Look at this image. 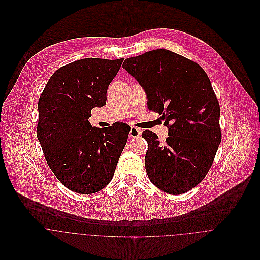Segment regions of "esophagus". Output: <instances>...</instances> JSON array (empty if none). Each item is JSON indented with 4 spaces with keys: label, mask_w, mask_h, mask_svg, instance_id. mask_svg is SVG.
<instances>
[{
    "label": "esophagus",
    "mask_w": 260,
    "mask_h": 260,
    "mask_svg": "<svg viewBox=\"0 0 260 260\" xmlns=\"http://www.w3.org/2000/svg\"><path fill=\"white\" fill-rule=\"evenodd\" d=\"M141 133H142L141 129L136 128V127H131L130 132H129V136H130V138H138L141 135Z\"/></svg>",
    "instance_id": "obj_1"
}]
</instances>
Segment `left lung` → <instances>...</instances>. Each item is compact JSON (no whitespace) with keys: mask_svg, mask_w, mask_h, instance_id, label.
<instances>
[{"mask_svg":"<svg viewBox=\"0 0 260 260\" xmlns=\"http://www.w3.org/2000/svg\"><path fill=\"white\" fill-rule=\"evenodd\" d=\"M123 68L169 131L164 143L150 130L142 133L149 179L168 194L185 193L206 176L221 142L220 106L210 80L197 63L164 49L128 58Z\"/></svg>","mask_w":260,"mask_h":260,"instance_id":"left-lung-1","label":"left lung"}]
</instances>
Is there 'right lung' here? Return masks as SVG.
<instances>
[{"label": "right lung", "mask_w": 260, "mask_h": 260, "mask_svg": "<svg viewBox=\"0 0 260 260\" xmlns=\"http://www.w3.org/2000/svg\"><path fill=\"white\" fill-rule=\"evenodd\" d=\"M123 60L86 58L67 64L51 76L40 96L38 140L53 173L76 193L108 185L126 145L129 125L100 129L88 121L94 107L106 104Z\"/></svg>", "instance_id": "right-lung-1"}]
</instances>
